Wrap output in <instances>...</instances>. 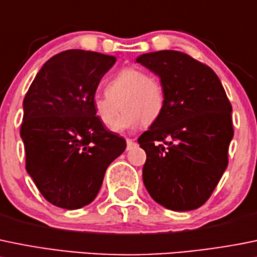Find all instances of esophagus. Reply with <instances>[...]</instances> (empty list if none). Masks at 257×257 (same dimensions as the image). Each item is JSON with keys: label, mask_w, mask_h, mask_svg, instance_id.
Masks as SVG:
<instances>
[{"label": "esophagus", "mask_w": 257, "mask_h": 257, "mask_svg": "<svg viewBox=\"0 0 257 257\" xmlns=\"http://www.w3.org/2000/svg\"><path fill=\"white\" fill-rule=\"evenodd\" d=\"M134 144V139H126V149H131Z\"/></svg>", "instance_id": "esophagus-1"}]
</instances>
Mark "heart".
Returning a JSON list of instances; mask_svg holds the SVG:
<instances>
[{
	"label": "heart",
	"instance_id": "b5f03b06",
	"mask_svg": "<svg viewBox=\"0 0 257 257\" xmlns=\"http://www.w3.org/2000/svg\"><path fill=\"white\" fill-rule=\"evenodd\" d=\"M166 96L161 81L139 68H124L105 84V95L93 99V110L100 123L114 129H133L141 124L148 126L161 118Z\"/></svg>",
	"mask_w": 257,
	"mask_h": 257
}]
</instances>
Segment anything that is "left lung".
Masks as SVG:
<instances>
[{"mask_svg": "<svg viewBox=\"0 0 257 257\" xmlns=\"http://www.w3.org/2000/svg\"><path fill=\"white\" fill-rule=\"evenodd\" d=\"M137 62L159 76L166 96L161 118L138 139L144 186L168 210H196L227 167L232 106L215 71L189 55L163 50Z\"/></svg>", "mask_w": 257, "mask_h": 257, "instance_id": "obj_1", "label": "left lung"}]
</instances>
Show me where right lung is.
I'll return each mask as SVG.
<instances>
[{"label": "right lung", "mask_w": 257, "mask_h": 257, "mask_svg": "<svg viewBox=\"0 0 257 257\" xmlns=\"http://www.w3.org/2000/svg\"><path fill=\"white\" fill-rule=\"evenodd\" d=\"M115 61L94 51L60 52L45 62L24 99L26 171L57 207L93 202L108 166L126 147L93 110L96 88Z\"/></svg>", "instance_id": "right-lung-1"}]
</instances>
